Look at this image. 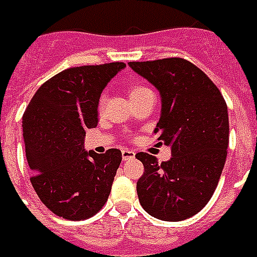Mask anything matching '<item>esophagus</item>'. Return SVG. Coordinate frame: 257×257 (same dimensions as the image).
<instances>
[{
    "instance_id": "obj_1",
    "label": "esophagus",
    "mask_w": 257,
    "mask_h": 257,
    "mask_svg": "<svg viewBox=\"0 0 257 257\" xmlns=\"http://www.w3.org/2000/svg\"><path fill=\"white\" fill-rule=\"evenodd\" d=\"M134 156H136V154L133 152V151H130V149H123L121 151V158H123V161H132V159H134Z\"/></svg>"
}]
</instances>
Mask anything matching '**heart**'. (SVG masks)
Returning <instances> with one entry per match:
<instances>
[{
	"label": "heart",
	"instance_id": "obj_1",
	"mask_svg": "<svg viewBox=\"0 0 257 257\" xmlns=\"http://www.w3.org/2000/svg\"><path fill=\"white\" fill-rule=\"evenodd\" d=\"M149 88L148 87H145V85H141V84H134V85H130L128 88H127V94L130 96V99L134 101V99H137L140 96H143L144 94H147L149 92ZM105 99H106V95L102 94L101 98H99V106H102L103 103H105Z\"/></svg>",
	"mask_w": 257,
	"mask_h": 257
}]
</instances>
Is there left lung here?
Returning a JSON list of instances; mask_svg holds the SVG:
<instances>
[{
	"label": "left lung",
	"instance_id": "1",
	"mask_svg": "<svg viewBox=\"0 0 257 257\" xmlns=\"http://www.w3.org/2000/svg\"><path fill=\"white\" fill-rule=\"evenodd\" d=\"M162 98L155 133L172 148L159 163L147 152L136 155L144 174L137 181L141 206L165 221H181L201 212L219 184L228 148V113L220 90L199 67L181 58L130 62Z\"/></svg>",
	"mask_w": 257,
	"mask_h": 257
}]
</instances>
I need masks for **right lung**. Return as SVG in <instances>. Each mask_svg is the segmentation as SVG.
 <instances>
[{
  "label": "right lung",
  "instance_id": "add662e5",
  "mask_svg": "<svg viewBox=\"0 0 257 257\" xmlns=\"http://www.w3.org/2000/svg\"><path fill=\"white\" fill-rule=\"evenodd\" d=\"M123 62L66 69L45 81L33 95L22 119L32 185L56 216L88 219L108 201L119 149L85 151V130L98 124L101 92Z\"/></svg>",
  "mask_w": 257,
  "mask_h": 257
}]
</instances>
